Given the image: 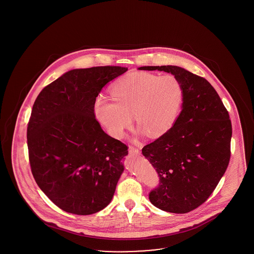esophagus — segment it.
<instances>
[{
	"label": "esophagus",
	"mask_w": 254,
	"mask_h": 254,
	"mask_svg": "<svg viewBox=\"0 0 254 254\" xmlns=\"http://www.w3.org/2000/svg\"><path fill=\"white\" fill-rule=\"evenodd\" d=\"M128 151H129V153L132 154V155H139V154H140V150H139L138 148L134 147V146H129V147H128Z\"/></svg>",
	"instance_id": "obj_1"
}]
</instances>
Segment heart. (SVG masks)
Wrapping results in <instances>:
<instances>
[{
	"label": "heart",
	"mask_w": 254,
	"mask_h": 254,
	"mask_svg": "<svg viewBox=\"0 0 254 254\" xmlns=\"http://www.w3.org/2000/svg\"><path fill=\"white\" fill-rule=\"evenodd\" d=\"M112 99L99 97L94 113L110 135L122 138L132 124L139 132L150 137L167 132L181 109L184 89L173 75L130 73L117 81L110 90Z\"/></svg>",
	"instance_id": "1"
}]
</instances>
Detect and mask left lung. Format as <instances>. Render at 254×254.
<instances>
[{
	"label": "left lung",
	"instance_id": "1",
	"mask_svg": "<svg viewBox=\"0 0 254 254\" xmlns=\"http://www.w3.org/2000/svg\"><path fill=\"white\" fill-rule=\"evenodd\" d=\"M171 73L183 85L182 111L169 130L143 147L160 177L149 201L172 213H187L205 203L226 172L231 122L216 90L205 79L176 65L141 66Z\"/></svg>",
	"mask_w": 254,
	"mask_h": 254
}]
</instances>
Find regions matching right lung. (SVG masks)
<instances>
[{
  "instance_id": "right-lung-1",
  "label": "right lung",
  "mask_w": 254,
  "mask_h": 254,
  "mask_svg": "<svg viewBox=\"0 0 254 254\" xmlns=\"http://www.w3.org/2000/svg\"><path fill=\"white\" fill-rule=\"evenodd\" d=\"M127 70L72 69L35 100L27 125L31 171L42 191L68 213L93 214L112 200L128 151L102 129L94 105L102 88Z\"/></svg>"
}]
</instances>
